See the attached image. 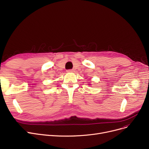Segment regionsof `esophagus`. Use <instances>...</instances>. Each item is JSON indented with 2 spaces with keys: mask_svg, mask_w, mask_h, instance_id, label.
<instances>
[{
  "mask_svg": "<svg viewBox=\"0 0 149 149\" xmlns=\"http://www.w3.org/2000/svg\"><path fill=\"white\" fill-rule=\"evenodd\" d=\"M74 71V69H69V70H67V72H73Z\"/></svg>",
  "mask_w": 149,
  "mask_h": 149,
  "instance_id": "obj_1",
  "label": "esophagus"
}]
</instances>
